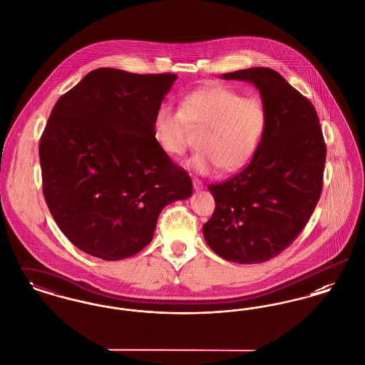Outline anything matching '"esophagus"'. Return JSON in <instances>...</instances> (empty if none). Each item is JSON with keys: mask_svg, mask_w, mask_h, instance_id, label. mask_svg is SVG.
<instances>
[{"mask_svg": "<svg viewBox=\"0 0 365 365\" xmlns=\"http://www.w3.org/2000/svg\"><path fill=\"white\" fill-rule=\"evenodd\" d=\"M192 187H194V190H202L204 189V185H202V182L200 180V179H197V178H194L192 179Z\"/></svg>", "mask_w": 365, "mask_h": 365, "instance_id": "esophagus-1", "label": "esophagus"}]
</instances>
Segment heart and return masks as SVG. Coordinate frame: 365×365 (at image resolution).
<instances>
[{
  "instance_id": "obj_1",
  "label": "heart",
  "mask_w": 365,
  "mask_h": 365,
  "mask_svg": "<svg viewBox=\"0 0 365 365\" xmlns=\"http://www.w3.org/2000/svg\"><path fill=\"white\" fill-rule=\"evenodd\" d=\"M267 127V109L259 97H243L227 86L202 87L191 91L180 109L163 103L153 118V137L170 157L182 156L189 146L191 130L200 131L198 149L186 167L209 174L217 167L231 173L255 155Z\"/></svg>"
}]
</instances>
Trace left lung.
I'll return each instance as SVG.
<instances>
[{"label": "left lung", "instance_id": "obj_1", "mask_svg": "<svg viewBox=\"0 0 365 365\" xmlns=\"http://www.w3.org/2000/svg\"><path fill=\"white\" fill-rule=\"evenodd\" d=\"M222 78L259 88L267 127L242 171L209 185L216 207L202 232L225 260L259 264L280 255L309 222L323 189L327 149L312 103L277 71L256 67Z\"/></svg>", "mask_w": 365, "mask_h": 365}]
</instances>
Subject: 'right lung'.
<instances>
[{
  "instance_id": "add662e5",
  "label": "right lung",
  "mask_w": 365,
  "mask_h": 365,
  "mask_svg": "<svg viewBox=\"0 0 365 365\" xmlns=\"http://www.w3.org/2000/svg\"><path fill=\"white\" fill-rule=\"evenodd\" d=\"M176 78L98 68L53 106L39 142L43 195L57 226L90 256H135L163 208L192 192L190 176L153 137Z\"/></svg>"
}]
</instances>
